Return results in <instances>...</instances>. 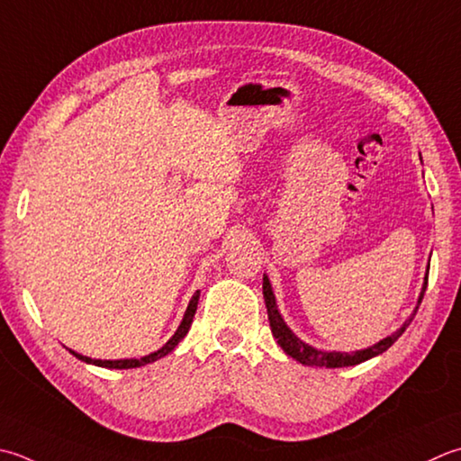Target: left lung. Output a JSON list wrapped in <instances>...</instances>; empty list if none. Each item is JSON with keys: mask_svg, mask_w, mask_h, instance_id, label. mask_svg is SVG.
Wrapping results in <instances>:
<instances>
[{"mask_svg": "<svg viewBox=\"0 0 461 461\" xmlns=\"http://www.w3.org/2000/svg\"><path fill=\"white\" fill-rule=\"evenodd\" d=\"M426 287H428V274L423 277V287H421V294H420V300L416 310L410 315L408 320L403 321V326L393 331L392 336L384 338L382 341H377L372 348L367 349H357V351H321V349H315L310 344H305L300 338L295 336V333L285 326V321L282 318V313L277 310V303H276V295L272 290V284H269L267 276H264V300H266V308H267V320H269V328H272L274 338L277 339L279 348H282L287 356L294 357L295 362H300L303 366H312V367H348V366H357L366 362V359H372L375 356L384 354L387 348H392L395 344V339H398L402 333L405 331V328L410 326L413 315H416L420 303L423 300V294H426Z\"/></svg>", "mask_w": 461, "mask_h": 461, "instance_id": "obj_1", "label": "left lung"}]
</instances>
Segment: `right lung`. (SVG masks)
Here are the masks:
<instances>
[{
  "label": "right lung",
  "instance_id": "add662e5",
  "mask_svg": "<svg viewBox=\"0 0 461 461\" xmlns=\"http://www.w3.org/2000/svg\"><path fill=\"white\" fill-rule=\"evenodd\" d=\"M197 302H200V292H195L192 300H189V305L187 310L184 313V320L182 323H179V328L176 330L174 336H171L164 346H161L158 351H153V354L149 356H143L140 359H92L87 356H81L77 354V351H71L77 359H81V362L86 364H94V366H99V367H110V369H130V367H140V366H146V364H151V362H158L159 357L167 356L171 349H174L179 341H182L185 338V333L189 331V328H192V321H194V315H195V310H197Z\"/></svg>",
  "mask_w": 461,
  "mask_h": 461
}]
</instances>
